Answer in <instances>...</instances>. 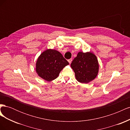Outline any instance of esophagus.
<instances>
[{"label": "esophagus", "instance_id": "obj_1", "mask_svg": "<svg viewBox=\"0 0 130 130\" xmlns=\"http://www.w3.org/2000/svg\"><path fill=\"white\" fill-rule=\"evenodd\" d=\"M68 62L70 64L72 63V58H70V59H69V60H68Z\"/></svg>", "mask_w": 130, "mask_h": 130}]
</instances>
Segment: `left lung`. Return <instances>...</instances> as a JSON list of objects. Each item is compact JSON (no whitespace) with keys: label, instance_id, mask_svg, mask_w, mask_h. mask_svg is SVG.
Returning <instances> with one entry per match:
<instances>
[{"label":"left lung","instance_id":"obj_1","mask_svg":"<svg viewBox=\"0 0 130 130\" xmlns=\"http://www.w3.org/2000/svg\"><path fill=\"white\" fill-rule=\"evenodd\" d=\"M76 80L82 84L93 80L99 71V63L92 53L79 52L71 63Z\"/></svg>","mask_w":130,"mask_h":130}]
</instances>
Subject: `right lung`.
Listing matches in <instances>:
<instances>
[{"label":"right lung","instance_id":"obj_1","mask_svg":"<svg viewBox=\"0 0 130 130\" xmlns=\"http://www.w3.org/2000/svg\"><path fill=\"white\" fill-rule=\"evenodd\" d=\"M68 62L58 51L47 49L39 56L36 62V70L37 74L47 81L56 78Z\"/></svg>","mask_w":130,"mask_h":130}]
</instances>
